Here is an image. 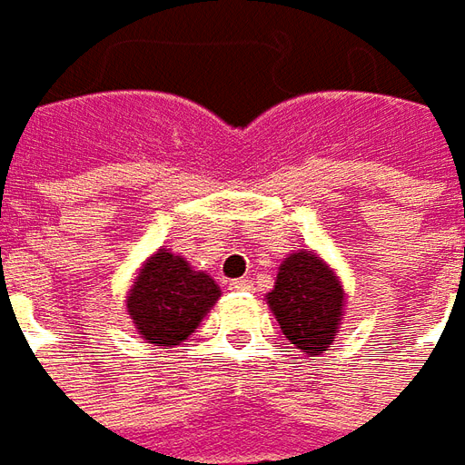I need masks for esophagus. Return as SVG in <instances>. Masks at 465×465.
<instances>
[{
    "label": "esophagus",
    "mask_w": 465,
    "mask_h": 465,
    "mask_svg": "<svg viewBox=\"0 0 465 465\" xmlns=\"http://www.w3.org/2000/svg\"><path fill=\"white\" fill-rule=\"evenodd\" d=\"M230 291H248L250 282L245 278H238V280H230V285H227Z\"/></svg>",
    "instance_id": "1"
}]
</instances>
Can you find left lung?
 <instances>
[{
	"label": "left lung",
	"instance_id": "1",
	"mask_svg": "<svg viewBox=\"0 0 465 465\" xmlns=\"http://www.w3.org/2000/svg\"><path fill=\"white\" fill-rule=\"evenodd\" d=\"M280 331L308 358L328 351L341 328L345 291L331 265L315 252L301 250L282 260L275 288L265 295Z\"/></svg>",
	"mask_w": 465,
	"mask_h": 465
}]
</instances>
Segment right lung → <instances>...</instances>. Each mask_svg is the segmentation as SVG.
<instances>
[{
	"instance_id": "right-lung-1",
	"label": "right lung",
	"mask_w": 465,
	"mask_h": 465,
	"mask_svg": "<svg viewBox=\"0 0 465 465\" xmlns=\"http://www.w3.org/2000/svg\"><path fill=\"white\" fill-rule=\"evenodd\" d=\"M217 298L215 280L163 248L137 272L127 295V315L147 343L174 348L195 332Z\"/></svg>"
}]
</instances>
